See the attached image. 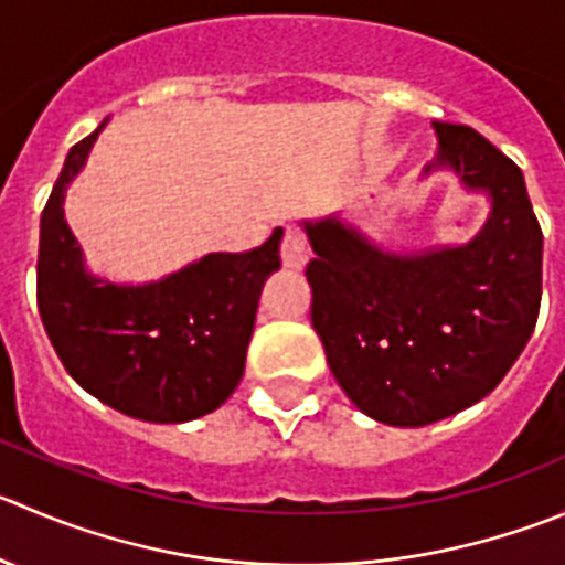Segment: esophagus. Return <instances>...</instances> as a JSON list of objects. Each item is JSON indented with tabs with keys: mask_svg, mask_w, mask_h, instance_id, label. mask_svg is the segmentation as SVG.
Returning a JSON list of instances; mask_svg holds the SVG:
<instances>
[{
	"mask_svg": "<svg viewBox=\"0 0 565 565\" xmlns=\"http://www.w3.org/2000/svg\"><path fill=\"white\" fill-rule=\"evenodd\" d=\"M281 262L289 270H300L309 262V248H306V239L298 232H287V237H284Z\"/></svg>",
	"mask_w": 565,
	"mask_h": 565,
	"instance_id": "1",
	"label": "esophagus"
}]
</instances>
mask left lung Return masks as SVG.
Masks as SVG:
<instances>
[{"instance_id": "1", "label": "left lung", "mask_w": 565, "mask_h": 565, "mask_svg": "<svg viewBox=\"0 0 565 565\" xmlns=\"http://www.w3.org/2000/svg\"><path fill=\"white\" fill-rule=\"evenodd\" d=\"M419 179L450 171L489 215L467 243L403 248L331 212L300 221L315 259L311 326L350 403L392 428H422L480 403L533 337L544 234L516 162L480 131L434 124Z\"/></svg>"}]
</instances>
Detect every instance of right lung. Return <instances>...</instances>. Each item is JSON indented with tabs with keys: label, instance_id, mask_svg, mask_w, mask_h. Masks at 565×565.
<instances>
[{
	"label": "right lung",
	"instance_id": "right-lung-1",
	"mask_svg": "<svg viewBox=\"0 0 565 565\" xmlns=\"http://www.w3.org/2000/svg\"><path fill=\"white\" fill-rule=\"evenodd\" d=\"M65 157L41 215L38 309L68 375L131 419L179 425L221 408L245 372L262 287L284 228L248 254H204L154 281L93 273L65 221V193L104 126Z\"/></svg>",
	"mask_w": 565,
	"mask_h": 565
}]
</instances>
